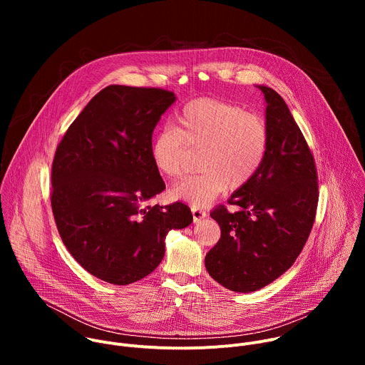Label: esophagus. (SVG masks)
I'll use <instances>...</instances> for the list:
<instances>
[{"mask_svg": "<svg viewBox=\"0 0 365 365\" xmlns=\"http://www.w3.org/2000/svg\"><path fill=\"white\" fill-rule=\"evenodd\" d=\"M192 215L195 222H200L203 218H206V212L200 210V207H192Z\"/></svg>", "mask_w": 365, "mask_h": 365, "instance_id": "obj_1", "label": "esophagus"}]
</instances>
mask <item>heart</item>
Returning a JSON list of instances; mask_svg holds the SVG:
<instances>
[{"label": "heart", "instance_id": "b5f03b06", "mask_svg": "<svg viewBox=\"0 0 365 365\" xmlns=\"http://www.w3.org/2000/svg\"><path fill=\"white\" fill-rule=\"evenodd\" d=\"M176 127L162 128L151 141L154 168L170 179L186 170L189 150H200L199 175L178 183L170 195L203 207L228 186H244L262 165L267 148L264 120L240 106L217 98L187 102L176 118Z\"/></svg>", "mask_w": 365, "mask_h": 365}]
</instances>
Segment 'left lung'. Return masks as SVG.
Instances as JSON below:
<instances>
[{
	"mask_svg": "<svg viewBox=\"0 0 365 365\" xmlns=\"http://www.w3.org/2000/svg\"><path fill=\"white\" fill-rule=\"evenodd\" d=\"M257 88L266 99L264 159L231 195L228 203L237 210L211 212L221 238L205 257L210 276L238 293L263 289L292 267L314 225L319 195L314 155L284 99L269 86Z\"/></svg>",
	"mask_w": 365,
	"mask_h": 365,
	"instance_id": "1",
	"label": "left lung"
}]
</instances>
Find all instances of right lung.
Returning a JSON list of instances; mask_svg holds the SVG:
<instances>
[{"mask_svg": "<svg viewBox=\"0 0 365 365\" xmlns=\"http://www.w3.org/2000/svg\"><path fill=\"white\" fill-rule=\"evenodd\" d=\"M176 101L159 88L110 85L71 124L51 165V211L63 244L92 276L117 286L141 280L165 257L170 230L193 221L182 202L145 206L165 190L150 147Z\"/></svg>", "mask_w": 365, "mask_h": 365, "instance_id": "1", "label": "right lung"}]
</instances>
